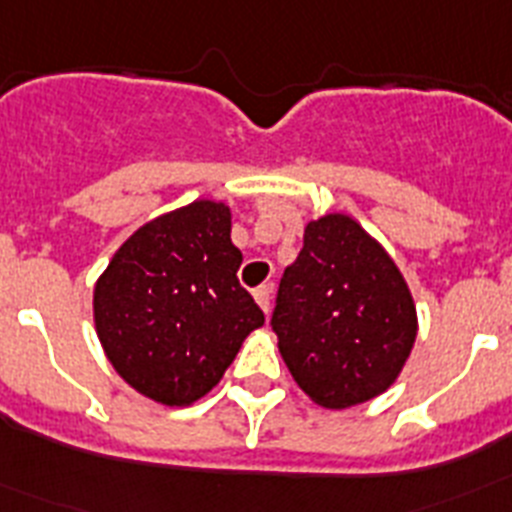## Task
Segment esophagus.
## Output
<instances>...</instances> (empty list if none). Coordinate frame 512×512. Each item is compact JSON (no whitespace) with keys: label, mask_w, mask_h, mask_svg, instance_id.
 Wrapping results in <instances>:
<instances>
[{"label":"esophagus","mask_w":512,"mask_h":512,"mask_svg":"<svg viewBox=\"0 0 512 512\" xmlns=\"http://www.w3.org/2000/svg\"><path fill=\"white\" fill-rule=\"evenodd\" d=\"M253 297H256V302H259L261 310L269 315V310H271V287H269V284H261V287L253 292Z\"/></svg>","instance_id":"obj_1"}]
</instances>
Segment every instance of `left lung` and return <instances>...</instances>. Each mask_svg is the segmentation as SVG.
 <instances>
[{
	"instance_id": "8db88e82",
	"label": "left lung",
	"mask_w": 512,
	"mask_h": 512,
	"mask_svg": "<svg viewBox=\"0 0 512 512\" xmlns=\"http://www.w3.org/2000/svg\"><path fill=\"white\" fill-rule=\"evenodd\" d=\"M271 328L300 390L343 410L400 377L418 315L390 253L354 217L330 212L305 225L300 256L279 282Z\"/></svg>"
}]
</instances>
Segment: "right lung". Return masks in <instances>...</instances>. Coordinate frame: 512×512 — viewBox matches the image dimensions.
I'll list each match as a JSON object with an SVG mask.
<instances>
[{
	"label": "right lung",
	"instance_id": "obj_1",
	"mask_svg": "<svg viewBox=\"0 0 512 512\" xmlns=\"http://www.w3.org/2000/svg\"><path fill=\"white\" fill-rule=\"evenodd\" d=\"M230 207L197 200L117 248L94 284L104 354L140 395L184 408L223 379L264 312L238 282Z\"/></svg>",
	"mask_w": 512,
	"mask_h": 512
}]
</instances>
